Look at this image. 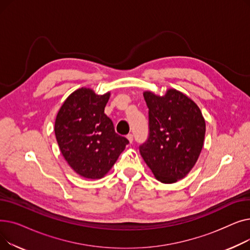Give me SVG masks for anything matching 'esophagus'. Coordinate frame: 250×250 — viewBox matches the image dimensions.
<instances>
[{
	"instance_id": "obj_1",
	"label": "esophagus",
	"mask_w": 250,
	"mask_h": 250,
	"mask_svg": "<svg viewBox=\"0 0 250 250\" xmlns=\"http://www.w3.org/2000/svg\"><path fill=\"white\" fill-rule=\"evenodd\" d=\"M126 139L128 140V142L132 144L133 143V141H134V137H133V135L132 134H128L127 136H126Z\"/></svg>"
}]
</instances>
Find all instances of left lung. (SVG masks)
Instances as JSON below:
<instances>
[{
  "label": "left lung",
  "instance_id": "8db88e82",
  "mask_svg": "<svg viewBox=\"0 0 250 250\" xmlns=\"http://www.w3.org/2000/svg\"><path fill=\"white\" fill-rule=\"evenodd\" d=\"M144 98L149 108V137L140 153L157 179L176 182L199 159L206 134L204 116L198 105L175 89L164 96L146 91Z\"/></svg>",
  "mask_w": 250,
  "mask_h": 250
}]
</instances>
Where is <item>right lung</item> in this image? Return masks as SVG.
<instances>
[{
	"label": "right lung",
	"instance_id": "1",
	"mask_svg": "<svg viewBox=\"0 0 250 250\" xmlns=\"http://www.w3.org/2000/svg\"><path fill=\"white\" fill-rule=\"evenodd\" d=\"M110 93L97 95L89 88L78 89L60 108L55 134L65 161L76 173L88 179L106 174L128 144L117 135L104 113Z\"/></svg>",
	"mask_w": 250,
	"mask_h": 250
}]
</instances>
